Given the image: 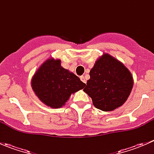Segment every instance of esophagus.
I'll use <instances>...</instances> for the list:
<instances>
[{
	"mask_svg": "<svg viewBox=\"0 0 154 154\" xmlns=\"http://www.w3.org/2000/svg\"><path fill=\"white\" fill-rule=\"evenodd\" d=\"M80 80H81L84 83H86V78H85L84 76H81V77H80Z\"/></svg>",
	"mask_w": 154,
	"mask_h": 154,
	"instance_id": "1",
	"label": "esophagus"
}]
</instances>
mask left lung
I'll list each match as a JSON object with an SVG mask.
<instances>
[{"label": "left lung", "mask_w": 154, "mask_h": 154, "mask_svg": "<svg viewBox=\"0 0 154 154\" xmlns=\"http://www.w3.org/2000/svg\"><path fill=\"white\" fill-rule=\"evenodd\" d=\"M83 91L102 111H112L128 98L133 88V77L122 63L105 54L96 61Z\"/></svg>", "instance_id": "8db88e82"}]
</instances>
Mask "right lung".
I'll return each mask as SVG.
<instances>
[{
    "mask_svg": "<svg viewBox=\"0 0 154 154\" xmlns=\"http://www.w3.org/2000/svg\"><path fill=\"white\" fill-rule=\"evenodd\" d=\"M86 86L77 76L61 66L60 60H48L38 69L32 80V87L45 104L60 108L72 93Z\"/></svg>",
    "mask_w": 154,
    "mask_h": 154,
    "instance_id": "right-lung-1",
    "label": "right lung"
}]
</instances>
